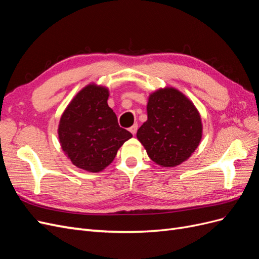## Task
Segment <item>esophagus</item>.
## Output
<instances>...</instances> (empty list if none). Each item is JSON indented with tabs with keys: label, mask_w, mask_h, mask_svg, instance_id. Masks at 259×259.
Instances as JSON below:
<instances>
[{
	"label": "esophagus",
	"mask_w": 259,
	"mask_h": 259,
	"mask_svg": "<svg viewBox=\"0 0 259 259\" xmlns=\"http://www.w3.org/2000/svg\"><path fill=\"white\" fill-rule=\"evenodd\" d=\"M137 128H138V125H137V124H134V125H133V126H131V127L128 128V131L132 133L133 135H135L136 132H137Z\"/></svg>",
	"instance_id": "1"
}]
</instances>
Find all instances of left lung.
<instances>
[{
    "mask_svg": "<svg viewBox=\"0 0 259 259\" xmlns=\"http://www.w3.org/2000/svg\"><path fill=\"white\" fill-rule=\"evenodd\" d=\"M147 115L136 137L149 158L162 167H175L189 159L203 134L201 115L192 101L165 86L149 95Z\"/></svg>",
    "mask_w": 259,
    "mask_h": 259,
    "instance_id": "obj_1",
    "label": "left lung"
}]
</instances>
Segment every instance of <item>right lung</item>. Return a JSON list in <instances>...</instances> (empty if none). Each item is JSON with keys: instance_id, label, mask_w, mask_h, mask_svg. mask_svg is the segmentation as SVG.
Segmentation results:
<instances>
[{"instance_id": "obj_1", "label": "right lung", "mask_w": 259, "mask_h": 259, "mask_svg": "<svg viewBox=\"0 0 259 259\" xmlns=\"http://www.w3.org/2000/svg\"><path fill=\"white\" fill-rule=\"evenodd\" d=\"M109 95L106 86L88 84L70 101L58 124L62 151L73 165L91 173L110 165L117 150L133 137L119 126L107 103Z\"/></svg>"}]
</instances>
